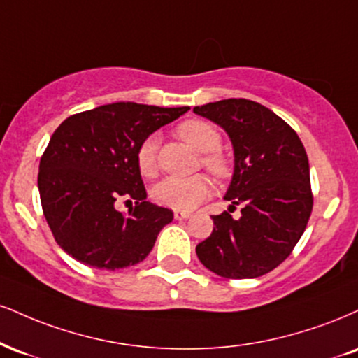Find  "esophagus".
Instances as JSON below:
<instances>
[{"label": "esophagus", "mask_w": 358, "mask_h": 358, "mask_svg": "<svg viewBox=\"0 0 358 358\" xmlns=\"http://www.w3.org/2000/svg\"><path fill=\"white\" fill-rule=\"evenodd\" d=\"M175 220H187V218L192 217L190 212H183V210H175L173 212Z\"/></svg>", "instance_id": "esophagus-1"}]
</instances>
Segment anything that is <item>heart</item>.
Instances as JSON below:
<instances>
[{"label": "heart", "mask_w": 358, "mask_h": 358, "mask_svg": "<svg viewBox=\"0 0 358 358\" xmlns=\"http://www.w3.org/2000/svg\"><path fill=\"white\" fill-rule=\"evenodd\" d=\"M176 133L192 145L196 152L203 153L201 163L205 170L217 178H227L231 171L230 160L220 152L222 135L212 123L203 120H187L176 127ZM136 166L145 178H153L158 171V138L157 135L146 136L136 148ZM212 193V183L203 175L192 178L162 180L155 185L152 195L160 205L175 210H192L205 201Z\"/></svg>", "instance_id": "b5f03b06"}]
</instances>
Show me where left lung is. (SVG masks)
<instances>
[{
	"instance_id": "obj_1",
	"label": "left lung",
	"mask_w": 358,
	"mask_h": 358,
	"mask_svg": "<svg viewBox=\"0 0 358 358\" xmlns=\"http://www.w3.org/2000/svg\"><path fill=\"white\" fill-rule=\"evenodd\" d=\"M193 113L220 124L230 136L235 170L225 200L242 205L235 220L212 215L213 231L196 245L206 268L225 278H257L290 255L313 208L308 158L294 128L260 103L230 98Z\"/></svg>"
}]
</instances>
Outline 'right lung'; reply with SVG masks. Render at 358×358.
I'll return each mask as SVG.
<instances>
[{
    "mask_svg": "<svg viewBox=\"0 0 358 358\" xmlns=\"http://www.w3.org/2000/svg\"><path fill=\"white\" fill-rule=\"evenodd\" d=\"M190 110L131 101L71 115L40 160L38 188L56 243L81 264L118 270L143 262L173 212L146 200L136 148ZM131 205L127 214L115 205Z\"/></svg>",
    "mask_w": 358,
    "mask_h": 358,
    "instance_id": "obj_1",
    "label": "right lung"
}]
</instances>
